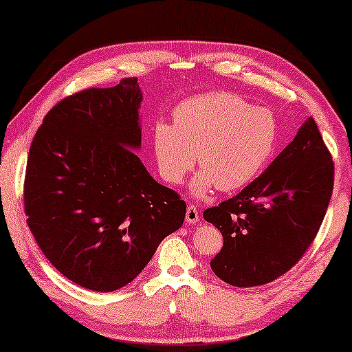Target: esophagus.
<instances>
[{
    "label": "esophagus",
    "instance_id": "1",
    "mask_svg": "<svg viewBox=\"0 0 352 352\" xmlns=\"http://www.w3.org/2000/svg\"><path fill=\"white\" fill-rule=\"evenodd\" d=\"M199 221V210L195 206H188L186 212V223L193 224Z\"/></svg>",
    "mask_w": 352,
    "mask_h": 352
}]
</instances>
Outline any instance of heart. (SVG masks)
Here are the masks:
<instances>
[{
  "instance_id": "b5f03b06",
  "label": "heart",
  "mask_w": 352,
  "mask_h": 352,
  "mask_svg": "<svg viewBox=\"0 0 352 352\" xmlns=\"http://www.w3.org/2000/svg\"><path fill=\"white\" fill-rule=\"evenodd\" d=\"M153 153L170 184H181L197 164L203 166L190 192L204 197L217 187L232 192L263 170L278 142V123L265 107L251 106L228 91H210L182 101L173 124L153 126Z\"/></svg>"
}]
</instances>
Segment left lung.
<instances>
[{"label": "left lung", "mask_w": 352, "mask_h": 352, "mask_svg": "<svg viewBox=\"0 0 352 352\" xmlns=\"http://www.w3.org/2000/svg\"><path fill=\"white\" fill-rule=\"evenodd\" d=\"M332 187L331 153L309 117L256 181L204 210L223 235L212 272L234 287L263 285L289 272L318 232Z\"/></svg>", "instance_id": "obj_1"}]
</instances>
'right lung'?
<instances>
[{"mask_svg":"<svg viewBox=\"0 0 352 352\" xmlns=\"http://www.w3.org/2000/svg\"><path fill=\"white\" fill-rule=\"evenodd\" d=\"M135 78L78 91L43 118L28 155L25 214L45 257L84 289L134 280L187 206L153 179L142 146Z\"/></svg>","mask_w":352,"mask_h":352,"instance_id":"1","label":"right lung"}]
</instances>
